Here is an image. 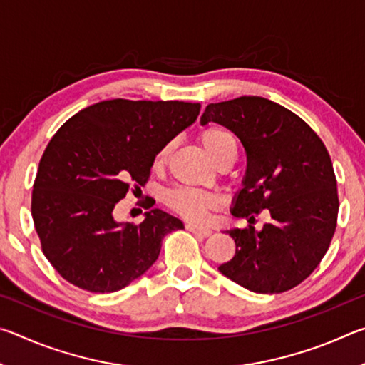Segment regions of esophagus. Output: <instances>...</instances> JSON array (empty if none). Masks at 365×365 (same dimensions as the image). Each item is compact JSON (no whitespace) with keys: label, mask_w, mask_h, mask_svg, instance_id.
Wrapping results in <instances>:
<instances>
[{"label":"esophagus","mask_w":365,"mask_h":365,"mask_svg":"<svg viewBox=\"0 0 365 365\" xmlns=\"http://www.w3.org/2000/svg\"><path fill=\"white\" fill-rule=\"evenodd\" d=\"M187 230L195 233V235H200V237H209V235L212 233L211 228L207 227H201V225H196V224H187Z\"/></svg>","instance_id":"1"}]
</instances>
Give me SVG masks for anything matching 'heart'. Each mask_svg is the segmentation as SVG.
<instances>
[{
    "instance_id": "b5f03b06",
    "label": "heart",
    "mask_w": 365,
    "mask_h": 365,
    "mask_svg": "<svg viewBox=\"0 0 365 365\" xmlns=\"http://www.w3.org/2000/svg\"><path fill=\"white\" fill-rule=\"evenodd\" d=\"M200 141L205 151L209 154V158L212 160L219 156L220 153L228 151V150H237V140H235V135L228 130V128L222 125H211L205 128L200 135ZM169 146H164L160 150L156 158H154V168L160 169L163 165L168 163L169 158ZM165 202L168 206L175 211L177 214L183 215L185 219L190 220H205L207 212L217 206V200L211 193H206V191L195 190V188H174L165 193Z\"/></svg>"
}]
</instances>
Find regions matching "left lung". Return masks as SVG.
I'll list each match as a JSON object with an SVG mask.
<instances>
[{
    "label": "left lung",
    "mask_w": 365,
    "mask_h": 365,
    "mask_svg": "<svg viewBox=\"0 0 365 365\" xmlns=\"http://www.w3.org/2000/svg\"><path fill=\"white\" fill-rule=\"evenodd\" d=\"M209 122L237 135L246 153L232 214L251 222L267 209L272 219L261 230H225L237 251L220 274L255 293L292 289L322 261L336 228L339 202L329 151L301 117L267 98L207 104L201 125Z\"/></svg>",
    "instance_id": "8db88e82"
}]
</instances>
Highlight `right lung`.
I'll use <instances>...</instances> for the list:
<instances>
[{
    "label": "right lung",
    "mask_w": 365,
    "mask_h": 365,
    "mask_svg": "<svg viewBox=\"0 0 365 365\" xmlns=\"http://www.w3.org/2000/svg\"><path fill=\"white\" fill-rule=\"evenodd\" d=\"M200 103L109 100L71 117L43 153L32 193L41 250L61 277L93 293L130 285L183 222L154 207L140 225L117 222L128 187H145L154 158L195 123Z\"/></svg>",
    "instance_id": "obj_1"
}]
</instances>
